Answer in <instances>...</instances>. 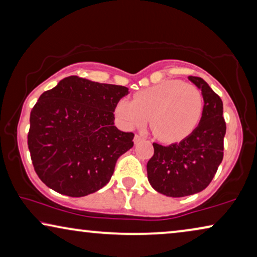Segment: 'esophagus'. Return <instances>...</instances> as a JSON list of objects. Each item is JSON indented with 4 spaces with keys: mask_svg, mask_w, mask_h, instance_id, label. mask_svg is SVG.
<instances>
[{
    "mask_svg": "<svg viewBox=\"0 0 257 257\" xmlns=\"http://www.w3.org/2000/svg\"><path fill=\"white\" fill-rule=\"evenodd\" d=\"M144 139L141 135H135V137H134V143L135 144H137V143H140L141 141H143Z\"/></svg>",
    "mask_w": 257,
    "mask_h": 257,
    "instance_id": "1",
    "label": "esophagus"
}]
</instances>
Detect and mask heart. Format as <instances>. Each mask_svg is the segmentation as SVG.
<instances>
[{"label":"heart","mask_w":257,"mask_h":257,"mask_svg":"<svg viewBox=\"0 0 257 257\" xmlns=\"http://www.w3.org/2000/svg\"><path fill=\"white\" fill-rule=\"evenodd\" d=\"M115 114L128 128L143 127L150 117L154 135L176 143L189 137L200 123L204 96L194 85L165 80L137 92L134 100L121 99Z\"/></svg>","instance_id":"b5f03b06"}]
</instances>
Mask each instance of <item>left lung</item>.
I'll return each mask as SVG.
<instances>
[{
	"label": "left lung",
	"instance_id": "8db88e82",
	"mask_svg": "<svg viewBox=\"0 0 257 257\" xmlns=\"http://www.w3.org/2000/svg\"><path fill=\"white\" fill-rule=\"evenodd\" d=\"M189 80L204 96V114L196 130L179 143H154V156L147 164L148 180L157 192L179 198L198 193L212 182L223 158L226 122L220 96L199 77Z\"/></svg>",
	"mask_w": 257,
	"mask_h": 257
}]
</instances>
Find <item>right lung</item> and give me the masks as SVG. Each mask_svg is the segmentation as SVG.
Here are the masks:
<instances>
[{"instance_id":"1","label":"right lung","mask_w":257,"mask_h":257,"mask_svg":"<svg viewBox=\"0 0 257 257\" xmlns=\"http://www.w3.org/2000/svg\"><path fill=\"white\" fill-rule=\"evenodd\" d=\"M128 93L124 86L71 75L39 96L30 113L28 147L46 186L85 197L109 182L117 158L134 146V134L114 125L115 107Z\"/></svg>"}]
</instances>
